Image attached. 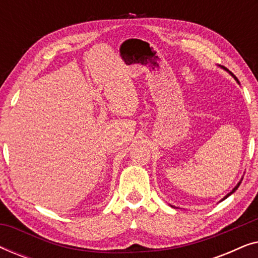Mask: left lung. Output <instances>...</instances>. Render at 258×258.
Here are the masks:
<instances>
[{
    "instance_id": "1",
    "label": "left lung",
    "mask_w": 258,
    "mask_h": 258,
    "mask_svg": "<svg viewBox=\"0 0 258 258\" xmlns=\"http://www.w3.org/2000/svg\"><path fill=\"white\" fill-rule=\"evenodd\" d=\"M230 74H231V73H230ZM234 77H235V76H234ZM235 79H236V77H235ZM236 81H237V82H238V80H237V79H236ZM241 182H242V181H239V182H238V184H237V185H236V186H235V188H234V189H232V190H231V191H230V192H229V194H228V195L224 197V199H223V200H225V199H227V197H229V196H230L232 192H235V191H236V190H237V188H238V186H239V184H241Z\"/></svg>"
}]
</instances>
